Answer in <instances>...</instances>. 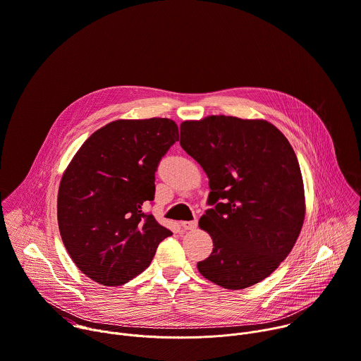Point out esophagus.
Segmentation results:
<instances>
[{
	"instance_id": "1",
	"label": "esophagus",
	"mask_w": 361,
	"mask_h": 361,
	"mask_svg": "<svg viewBox=\"0 0 361 361\" xmlns=\"http://www.w3.org/2000/svg\"><path fill=\"white\" fill-rule=\"evenodd\" d=\"M180 224H181V226H183L184 229H194V228H197L198 221H197V219H192V221H181Z\"/></svg>"
}]
</instances>
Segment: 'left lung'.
Segmentation results:
<instances>
[{"mask_svg": "<svg viewBox=\"0 0 361 361\" xmlns=\"http://www.w3.org/2000/svg\"><path fill=\"white\" fill-rule=\"evenodd\" d=\"M180 145L209 178L211 205L200 219L214 250L200 274L225 289L269 276L292 251L305 219L298 157L265 120L208 116L184 122Z\"/></svg>", "mask_w": 361, "mask_h": 361, "instance_id": "1", "label": "left lung"}]
</instances>
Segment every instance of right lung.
I'll list each match as a JSON object with an SVG mask.
<instances>
[{
    "label": "right lung",
    "instance_id": "right-lung-1",
    "mask_svg": "<svg viewBox=\"0 0 361 361\" xmlns=\"http://www.w3.org/2000/svg\"><path fill=\"white\" fill-rule=\"evenodd\" d=\"M178 140L170 118L116 120L94 132L66 169L58 192L62 243L76 267L104 286L123 285L152 262L173 232L145 205L156 171Z\"/></svg>",
    "mask_w": 361,
    "mask_h": 361
}]
</instances>
